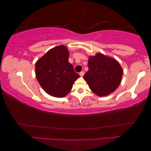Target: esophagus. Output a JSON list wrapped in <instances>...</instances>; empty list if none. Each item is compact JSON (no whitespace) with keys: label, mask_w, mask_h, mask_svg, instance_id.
<instances>
[{"label":"esophagus","mask_w":151,"mask_h":151,"mask_svg":"<svg viewBox=\"0 0 151 151\" xmlns=\"http://www.w3.org/2000/svg\"><path fill=\"white\" fill-rule=\"evenodd\" d=\"M83 75H84V72H83V71H81V72L80 73V76H81V77H83Z\"/></svg>","instance_id":"esophagus-1"}]
</instances>
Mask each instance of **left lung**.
<instances>
[{
    "label": "left lung",
    "instance_id": "8db88e82",
    "mask_svg": "<svg viewBox=\"0 0 151 151\" xmlns=\"http://www.w3.org/2000/svg\"><path fill=\"white\" fill-rule=\"evenodd\" d=\"M89 70L83 76L89 88L98 96H105L116 90L122 81L123 70L114 58L98 53L88 59Z\"/></svg>",
    "mask_w": 151,
    "mask_h": 151
}]
</instances>
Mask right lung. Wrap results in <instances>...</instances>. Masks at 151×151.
<instances>
[{"mask_svg": "<svg viewBox=\"0 0 151 151\" xmlns=\"http://www.w3.org/2000/svg\"><path fill=\"white\" fill-rule=\"evenodd\" d=\"M70 52L64 45L49 50L35 63L36 78L41 88L48 94L63 98L70 92L73 84L80 78L72 64L69 63Z\"/></svg>", "mask_w": 151, "mask_h": 151, "instance_id": "obj_1", "label": "right lung"}]
</instances>
